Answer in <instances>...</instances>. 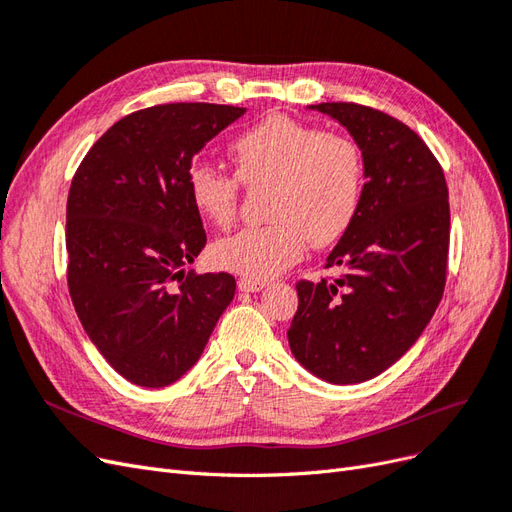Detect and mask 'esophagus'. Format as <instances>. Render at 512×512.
<instances>
[{
    "mask_svg": "<svg viewBox=\"0 0 512 512\" xmlns=\"http://www.w3.org/2000/svg\"><path fill=\"white\" fill-rule=\"evenodd\" d=\"M262 288H267L265 280H252V277H241L239 280V290L243 292H260Z\"/></svg>",
    "mask_w": 512,
    "mask_h": 512,
    "instance_id": "esophagus-1",
    "label": "esophagus"
}]
</instances>
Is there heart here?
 I'll list each match as a JSON object with an SVG mask.
<instances>
[{"label": "heart", "mask_w": 512, "mask_h": 512, "mask_svg": "<svg viewBox=\"0 0 512 512\" xmlns=\"http://www.w3.org/2000/svg\"><path fill=\"white\" fill-rule=\"evenodd\" d=\"M235 177L196 164L188 173L200 218L228 228L237 218L239 181L267 188L265 213L273 220L245 228L211 247L220 269L269 280L299 262L307 241L322 247L352 224L363 194V156L352 138L324 134L284 115L256 123L230 145Z\"/></svg>", "instance_id": "b5f03b06"}]
</instances>
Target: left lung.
I'll list each match as a JSON object with an SVG mask.
<instances>
[{
    "label": "left lung",
    "mask_w": 512,
    "mask_h": 512,
    "mask_svg": "<svg viewBox=\"0 0 512 512\" xmlns=\"http://www.w3.org/2000/svg\"><path fill=\"white\" fill-rule=\"evenodd\" d=\"M309 108L350 132L367 183L327 258L342 273L297 284L288 344L324 382L356 384L399 361L436 312L451 235L448 188L436 156L406 123L354 102Z\"/></svg>",
    "instance_id": "1"
}]
</instances>
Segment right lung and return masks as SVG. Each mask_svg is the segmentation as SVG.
I'll use <instances>...</instances> for the list:
<instances>
[{
    "instance_id": "1",
    "label": "right lung",
    "mask_w": 512,
    "mask_h": 512,
    "mask_svg": "<svg viewBox=\"0 0 512 512\" xmlns=\"http://www.w3.org/2000/svg\"><path fill=\"white\" fill-rule=\"evenodd\" d=\"M245 108L177 102L119 119L87 151L66 207L68 288L117 374L177 382L235 297L228 273L185 271L207 235L188 190L196 153Z\"/></svg>"
}]
</instances>
